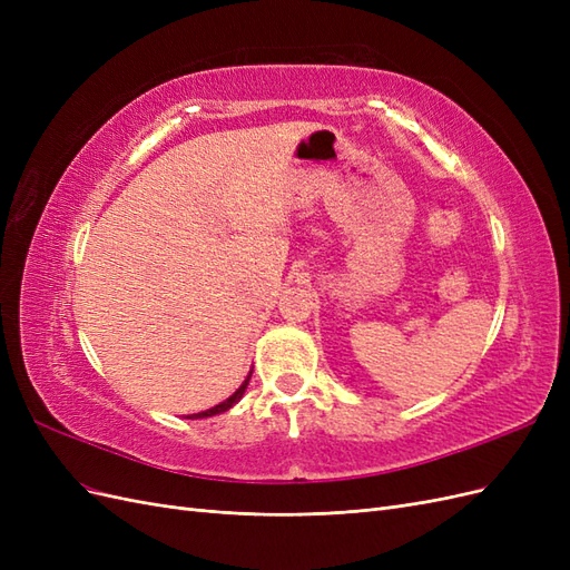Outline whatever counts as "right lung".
Masks as SVG:
<instances>
[{
    "label": "right lung",
    "mask_w": 570,
    "mask_h": 570,
    "mask_svg": "<svg viewBox=\"0 0 570 570\" xmlns=\"http://www.w3.org/2000/svg\"><path fill=\"white\" fill-rule=\"evenodd\" d=\"M249 377H252V373L247 375V381L239 385V390L233 394V396H228L226 402H220L218 406H214V409H206V411H202V413H193V416H187V419H206V416H216V413H223V411H228L235 402H239V396L245 394V390H247V385H249Z\"/></svg>",
    "instance_id": "obj_1"
}]
</instances>
